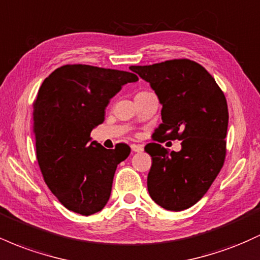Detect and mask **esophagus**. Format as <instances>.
Wrapping results in <instances>:
<instances>
[{
	"label": "esophagus",
	"mask_w": 260,
	"mask_h": 260,
	"mask_svg": "<svg viewBox=\"0 0 260 260\" xmlns=\"http://www.w3.org/2000/svg\"><path fill=\"white\" fill-rule=\"evenodd\" d=\"M131 148H132V151H134V153H142L144 150V147L142 144H132Z\"/></svg>",
	"instance_id": "1"
}]
</instances>
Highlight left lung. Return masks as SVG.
Listing matches in <instances>:
<instances>
[{"instance_id":"obj_1","label":"left lung","mask_w":260,"mask_h":260,"mask_svg":"<svg viewBox=\"0 0 260 260\" xmlns=\"http://www.w3.org/2000/svg\"><path fill=\"white\" fill-rule=\"evenodd\" d=\"M159 98L162 123L155 140H182L180 151L150 143L148 174L151 199L166 210L181 211L207 193L226 155L229 110L226 98L211 74L190 59L150 66H131Z\"/></svg>"}]
</instances>
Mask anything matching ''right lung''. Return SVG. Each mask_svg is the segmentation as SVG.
I'll return each instance as SVG.
<instances>
[{"instance_id":"add662e5","label":"right lung","mask_w":260,"mask_h":260,"mask_svg":"<svg viewBox=\"0 0 260 260\" xmlns=\"http://www.w3.org/2000/svg\"><path fill=\"white\" fill-rule=\"evenodd\" d=\"M138 77L131 72L66 64L44 80L34 101L37 157L47 187L68 210L98 213L109 202L126 144L105 149L90 133L105 120L110 100Z\"/></svg>"}]
</instances>
